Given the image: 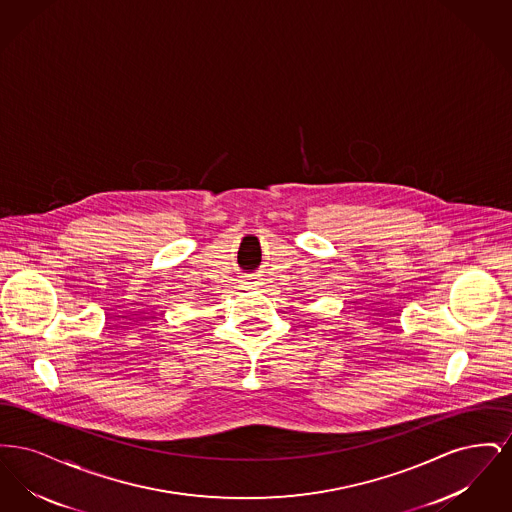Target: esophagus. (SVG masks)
I'll return each mask as SVG.
<instances>
[{"label": "esophagus", "mask_w": 512, "mask_h": 512, "mask_svg": "<svg viewBox=\"0 0 512 512\" xmlns=\"http://www.w3.org/2000/svg\"><path fill=\"white\" fill-rule=\"evenodd\" d=\"M255 282H253V278H249V276H245L242 278V288H251Z\"/></svg>", "instance_id": "1"}]
</instances>
